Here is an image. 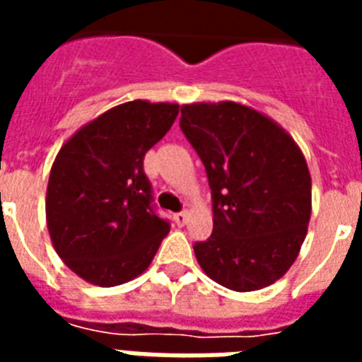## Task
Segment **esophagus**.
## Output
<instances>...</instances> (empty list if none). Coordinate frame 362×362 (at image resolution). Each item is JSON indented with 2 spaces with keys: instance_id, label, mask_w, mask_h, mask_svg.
<instances>
[{
  "instance_id": "1",
  "label": "esophagus",
  "mask_w": 362,
  "mask_h": 362,
  "mask_svg": "<svg viewBox=\"0 0 362 362\" xmlns=\"http://www.w3.org/2000/svg\"><path fill=\"white\" fill-rule=\"evenodd\" d=\"M187 218H189V214L187 212H178V214H175V221L176 226L178 227H184L187 223Z\"/></svg>"
}]
</instances>
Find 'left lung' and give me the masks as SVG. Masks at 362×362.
<instances>
[{
  "label": "left lung",
  "instance_id": "1",
  "mask_svg": "<svg viewBox=\"0 0 362 362\" xmlns=\"http://www.w3.org/2000/svg\"><path fill=\"white\" fill-rule=\"evenodd\" d=\"M180 127L203 159L214 201V231L193 246L204 274L238 293L280 280L312 216L303 150L270 116L235 101L182 105Z\"/></svg>",
  "mask_w": 362,
  "mask_h": 362
}]
</instances>
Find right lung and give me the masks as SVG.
I'll return each instance as SVG.
<instances>
[{
    "mask_svg": "<svg viewBox=\"0 0 362 362\" xmlns=\"http://www.w3.org/2000/svg\"><path fill=\"white\" fill-rule=\"evenodd\" d=\"M178 103L112 107L59 148L47 186V227L62 261L88 284L120 286L150 267L169 223L153 214L142 161Z\"/></svg>",
    "mask_w": 362,
    "mask_h": 362,
    "instance_id": "obj_1",
    "label": "right lung"
}]
</instances>
